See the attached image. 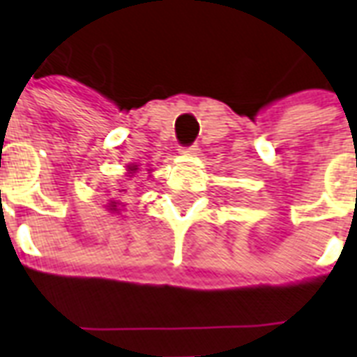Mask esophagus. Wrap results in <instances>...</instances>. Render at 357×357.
<instances>
[{
	"label": "esophagus",
	"mask_w": 357,
	"mask_h": 357,
	"mask_svg": "<svg viewBox=\"0 0 357 357\" xmlns=\"http://www.w3.org/2000/svg\"><path fill=\"white\" fill-rule=\"evenodd\" d=\"M179 152H181V154H185V155H197V154H199V148H197V146L193 144V146H188V148H181Z\"/></svg>",
	"instance_id": "esophagus-1"
}]
</instances>
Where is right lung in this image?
<instances>
[{"label": "right lung", "mask_w": 357, "mask_h": 357, "mask_svg": "<svg viewBox=\"0 0 357 357\" xmlns=\"http://www.w3.org/2000/svg\"><path fill=\"white\" fill-rule=\"evenodd\" d=\"M136 172H138V166H136V164H130L128 174H136ZM122 191H124V190H122ZM106 207H108L110 211H118V203L116 202H110V205H106Z\"/></svg>", "instance_id": "add662e5"}]
</instances>
